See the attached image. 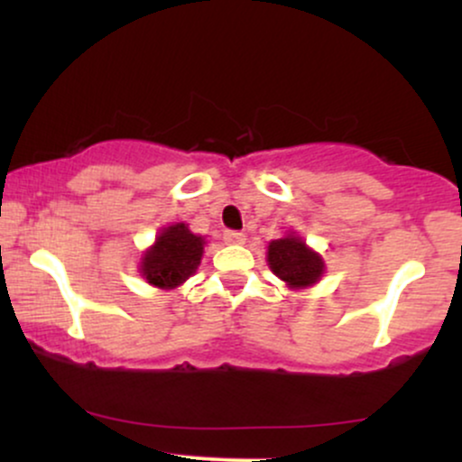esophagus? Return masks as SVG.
I'll return each mask as SVG.
<instances>
[{
    "mask_svg": "<svg viewBox=\"0 0 462 462\" xmlns=\"http://www.w3.org/2000/svg\"><path fill=\"white\" fill-rule=\"evenodd\" d=\"M224 241L230 243V245H243L245 243V235L238 230H226L224 232Z\"/></svg>",
    "mask_w": 462,
    "mask_h": 462,
    "instance_id": "1",
    "label": "esophagus"
}]
</instances>
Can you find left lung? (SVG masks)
Masks as SVG:
<instances>
[{"label":"left lung","instance_id":"8db88e82","mask_svg":"<svg viewBox=\"0 0 462 462\" xmlns=\"http://www.w3.org/2000/svg\"><path fill=\"white\" fill-rule=\"evenodd\" d=\"M267 263L269 269L280 280H284L291 289H306V286L319 282L323 269H326L319 254L312 252L295 235H286L284 238H275L269 243Z\"/></svg>","mask_w":462,"mask_h":462}]
</instances>
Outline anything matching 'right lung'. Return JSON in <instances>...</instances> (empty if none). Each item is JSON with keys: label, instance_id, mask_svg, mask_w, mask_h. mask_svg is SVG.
Returning a JSON list of instances; mask_svg holds the SVG:
<instances>
[{"label": "right lung", "instance_id": "right-lung-1", "mask_svg": "<svg viewBox=\"0 0 462 462\" xmlns=\"http://www.w3.org/2000/svg\"><path fill=\"white\" fill-rule=\"evenodd\" d=\"M204 254V238L193 235L187 224L164 227L156 243L141 261V275L158 289H176L187 282L199 267Z\"/></svg>", "mask_w": 462, "mask_h": 462}]
</instances>
